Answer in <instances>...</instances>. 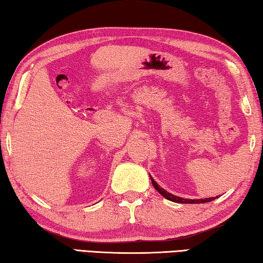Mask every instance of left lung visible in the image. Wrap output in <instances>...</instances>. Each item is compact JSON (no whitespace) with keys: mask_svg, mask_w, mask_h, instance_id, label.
<instances>
[{"mask_svg":"<svg viewBox=\"0 0 263 263\" xmlns=\"http://www.w3.org/2000/svg\"><path fill=\"white\" fill-rule=\"evenodd\" d=\"M151 177V181H152V184L155 189L158 190L159 194H161L164 198L168 199V201H172V202H175V203H182V204H198V203H206V202H211L213 199H216L219 197V196H216V197H209V198H202V199H190V198H182L179 197V196H175L171 193H168V191L164 190L163 188H161L157 182L153 180V177L149 175Z\"/></svg>","mask_w":263,"mask_h":263,"instance_id":"1","label":"left lung"}]
</instances>
